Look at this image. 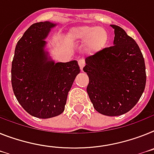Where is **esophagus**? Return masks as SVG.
<instances>
[{
    "instance_id": "34e87169",
    "label": "esophagus",
    "mask_w": 154,
    "mask_h": 154,
    "mask_svg": "<svg viewBox=\"0 0 154 154\" xmlns=\"http://www.w3.org/2000/svg\"><path fill=\"white\" fill-rule=\"evenodd\" d=\"M78 64H79V66L80 68H81V70H83V68L85 65V60H84V59H79V60H78Z\"/></svg>"
}]
</instances>
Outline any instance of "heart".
<instances>
[{"label": "heart", "instance_id": "obj_1", "mask_svg": "<svg viewBox=\"0 0 154 154\" xmlns=\"http://www.w3.org/2000/svg\"><path fill=\"white\" fill-rule=\"evenodd\" d=\"M70 37L73 41H83L87 40L86 46L90 51H96L103 48L108 41L106 30L101 27L84 26L76 27L70 32Z\"/></svg>", "mask_w": 154, "mask_h": 154}]
</instances>
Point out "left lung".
<instances>
[{
  "mask_svg": "<svg viewBox=\"0 0 154 154\" xmlns=\"http://www.w3.org/2000/svg\"><path fill=\"white\" fill-rule=\"evenodd\" d=\"M111 26L113 46L86 58L83 70L88 76L87 92L95 110L113 117L136 105L145 89L146 74L144 58L135 40L121 27Z\"/></svg>",
  "mask_w": 154,
  "mask_h": 154,
  "instance_id": "left-lung-1",
  "label": "left lung"
}]
</instances>
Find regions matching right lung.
I'll list each match as a JSON object with an SVG mask.
<instances>
[{"label":"right lung","instance_id":"1","mask_svg":"<svg viewBox=\"0 0 154 154\" xmlns=\"http://www.w3.org/2000/svg\"><path fill=\"white\" fill-rule=\"evenodd\" d=\"M50 22L34 23L17 42L11 63V85L23 108L33 117L46 119L61 114L80 67L76 60L56 63L45 50L52 27Z\"/></svg>","mask_w":154,"mask_h":154}]
</instances>
